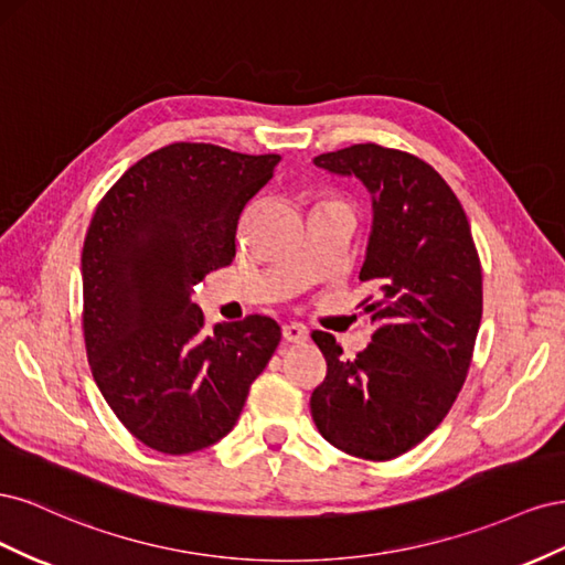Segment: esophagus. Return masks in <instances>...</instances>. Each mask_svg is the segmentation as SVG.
<instances>
[{
    "instance_id": "obj_1",
    "label": "esophagus",
    "mask_w": 565,
    "mask_h": 565,
    "mask_svg": "<svg viewBox=\"0 0 565 565\" xmlns=\"http://www.w3.org/2000/svg\"><path fill=\"white\" fill-rule=\"evenodd\" d=\"M282 337L287 341H292V344H303V341L309 339V330H306V324L301 322H287L282 324Z\"/></svg>"
}]
</instances>
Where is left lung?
<instances>
[{"label":"left lung","mask_w":565,"mask_h":565,"mask_svg":"<svg viewBox=\"0 0 565 565\" xmlns=\"http://www.w3.org/2000/svg\"><path fill=\"white\" fill-rule=\"evenodd\" d=\"M313 164L370 191L361 280L380 297L363 301L377 330L353 361L332 334L313 332L328 374L311 415L334 448L393 459L436 429L467 380L483 313L481 262L465 210L431 164L377 143L322 152Z\"/></svg>","instance_id":"left-lung-1"}]
</instances>
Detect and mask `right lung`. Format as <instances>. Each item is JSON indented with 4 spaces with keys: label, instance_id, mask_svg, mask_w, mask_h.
Wrapping results in <instances>:
<instances>
[{
    "label": "right lung",
    "instance_id": "1",
    "mask_svg": "<svg viewBox=\"0 0 565 565\" xmlns=\"http://www.w3.org/2000/svg\"><path fill=\"white\" fill-rule=\"evenodd\" d=\"M280 156L172 143L131 164L98 202L82 249L84 344L96 386L143 446L188 455L241 417L280 341L268 316L214 324L193 287L235 256L245 204Z\"/></svg>",
    "mask_w": 565,
    "mask_h": 565
}]
</instances>
